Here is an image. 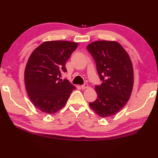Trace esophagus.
Wrapping results in <instances>:
<instances>
[{
  "label": "esophagus",
  "instance_id": "1",
  "mask_svg": "<svg viewBox=\"0 0 158 158\" xmlns=\"http://www.w3.org/2000/svg\"><path fill=\"white\" fill-rule=\"evenodd\" d=\"M88 83H84V84H83V85H81V88L82 89L88 88Z\"/></svg>",
  "mask_w": 158,
  "mask_h": 158
}]
</instances>
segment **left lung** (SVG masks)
Wrapping results in <instances>:
<instances>
[{
    "label": "left lung",
    "instance_id": "obj_1",
    "mask_svg": "<svg viewBox=\"0 0 158 158\" xmlns=\"http://www.w3.org/2000/svg\"><path fill=\"white\" fill-rule=\"evenodd\" d=\"M87 49L96 62L101 85H96L97 98L89 106L102 117L115 115L126 105L134 83L131 60L122 46L115 41L90 43Z\"/></svg>",
    "mask_w": 158,
    "mask_h": 158
}]
</instances>
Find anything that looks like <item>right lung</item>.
Returning <instances> with one entry per match:
<instances>
[{
  "instance_id": "obj_1",
  "label": "right lung",
  "mask_w": 158,
  "mask_h": 158,
  "mask_svg": "<svg viewBox=\"0 0 158 158\" xmlns=\"http://www.w3.org/2000/svg\"><path fill=\"white\" fill-rule=\"evenodd\" d=\"M77 43L53 41L43 43L31 53L24 72L28 95L36 108L49 114L64 106L75 87L66 79V62L77 49Z\"/></svg>"
}]
</instances>
